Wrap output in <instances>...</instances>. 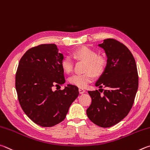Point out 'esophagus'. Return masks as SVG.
<instances>
[{"label":"esophagus","mask_w":150,"mask_h":150,"mask_svg":"<svg viewBox=\"0 0 150 150\" xmlns=\"http://www.w3.org/2000/svg\"><path fill=\"white\" fill-rule=\"evenodd\" d=\"M85 90H83V89H82V88H79V93H80V94H82V93H83L85 92Z\"/></svg>","instance_id":"1"}]
</instances>
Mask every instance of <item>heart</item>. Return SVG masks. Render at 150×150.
Returning a JSON list of instances; mask_svg holds the SVG:
<instances>
[{
  "label": "heart",
  "instance_id": "obj_1",
  "mask_svg": "<svg viewBox=\"0 0 150 150\" xmlns=\"http://www.w3.org/2000/svg\"><path fill=\"white\" fill-rule=\"evenodd\" d=\"M73 57L77 61L85 62L82 74L73 75L69 78L70 84L81 88H86L93 80L94 76H101L107 69L108 60L106 57L98 54V52L87 46H82L73 52ZM61 68L65 73L70 74L74 69L73 60L65 57L61 60Z\"/></svg>",
  "mask_w": 150,
  "mask_h": 150
}]
</instances>
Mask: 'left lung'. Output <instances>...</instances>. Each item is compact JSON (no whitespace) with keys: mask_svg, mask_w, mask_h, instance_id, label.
<instances>
[{"mask_svg":"<svg viewBox=\"0 0 150 150\" xmlns=\"http://www.w3.org/2000/svg\"><path fill=\"white\" fill-rule=\"evenodd\" d=\"M99 46L105 51L108 64L96 86L107 90L88 91L91 103L86 113L94 124L108 128L121 121L132 109L138 91V74L134 58L124 44L110 38ZM103 91L102 96L100 92Z\"/></svg>","mask_w":150,"mask_h":150,"instance_id":"obj_1","label":"left lung"}]
</instances>
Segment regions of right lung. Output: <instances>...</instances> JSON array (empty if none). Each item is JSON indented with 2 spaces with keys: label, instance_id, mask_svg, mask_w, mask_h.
I'll return each mask as SVG.
<instances>
[{
  "label": "right lung",
  "instance_id": "right-lung-1",
  "mask_svg": "<svg viewBox=\"0 0 150 150\" xmlns=\"http://www.w3.org/2000/svg\"><path fill=\"white\" fill-rule=\"evenodd\" d=\"M55 44H41L28 50L18 64L15 86L25 115L35 124L51 127L65 119L71 104L79 95L77 86L65 82L61 68L63 55Z\"/></svg>",
  "mask_w": 150,
  "mask_h": 150
}]
</instances>
